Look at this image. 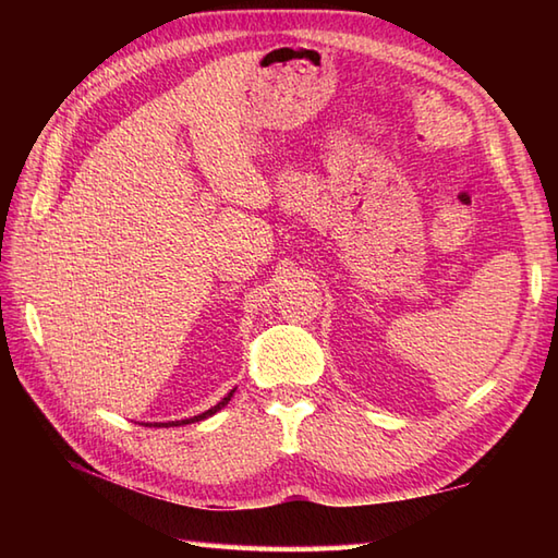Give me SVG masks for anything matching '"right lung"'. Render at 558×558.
<instances>
[{
    "label": "right lung",
    "instance_id": "obj_1",
    "mask_svg": "<svg viewBox=\"0 0 558 558\" xmlns=\"http://www.w3.org/2000/svg\"><path fill=\"white\" fill-rule=\"evenodd\" d=\"M232 393H234V390H230V393L228 396H225L220 402H218V405H213L210 410H206L204 414H196V417H192V420H182V422H170V424H153V426H180V424H192V422H198V420H206V417H210V414H216L218 410H222L225 405H228V402H230V398H232Z\"/></svg>",
    "mask_w": 558,
    "mask_h": 558
}]
</instances>
